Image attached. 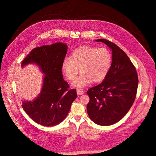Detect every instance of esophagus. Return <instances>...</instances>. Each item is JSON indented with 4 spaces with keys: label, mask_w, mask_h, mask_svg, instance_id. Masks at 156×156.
<instances>
[{
    "label": "esophagus",
    "mask_w": 156,
    "mask_h": 156,
    "mask_svg": "<svg viewBox=\"0 0 156 156\" xmlns=\"http://www.w3.org/2000/svg\"><path fill=\"white\" fill-rule=\"evenodd\" d=\"M76 92H77L78 95H81L84 94V91L81 89H77Z\"/></svg>",
    "instance_id": "obj_1"
}]
</instances>
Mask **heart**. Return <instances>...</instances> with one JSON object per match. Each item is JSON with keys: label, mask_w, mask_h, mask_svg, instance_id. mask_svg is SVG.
Segmentation results:
<instances>
[{"label": "heart", "mask_w": 156, "mask_h": 156, "mask_svg": "<svg viewBox=\"0 0 156 156\" xmlns=\"http://www.w3.org/2000/svg\"><path fill=\"white\" fill-rule=\"evenodd\" d=\"M112 56L106 48L84 45L74 50L70 58L64 59L62 70L66 78L73 81L80 71V75L73 85L82 88L91 82L98 83L103 81L111 66Z\"/></svg>", "instance_id": "heart-1"}]
</instances>
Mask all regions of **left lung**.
<instances>
[{
    "label": "left lung",
    "mask_w": 156,
    "mask_h": 156,
    "mask_svg": "<svg viewBox=\"0 0 156 156\" xmlns=\"http://www.w3.org/2000/svg\"><path fill=\"white\" fill-rule=\"evenodd\" d=\"M112 50V62L101 83L89 88L87 110L89 118L101 126L113 125L130 110L136 97L138 76L136 68L126 53L117 45L105 39H98Z\"/></svg>",
    "instance_id": "obj_1"
}]
</instances>
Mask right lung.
Segmentation results:
<instances>
[{
	"instance_id": "obj_1",
	"label": "right lung",
	"mask_w": 156,
	"mask_h": 156,
	"mask_svg": "<svg viewBox=\"0 0 156 156\" xmlns=\"http://www.w3.org/2000/svg\"><path fill=\"white\" fill-rule=\"evenodd\" d=\"M67 45L62 43L36 47L26 56L22 67L36 63L44 74L40 94L33 102H23L25 112L38 124L53 126L67 117L71 104L76 98V90L70 89L64 80L62 64L67 52Z\"/></svg>"
}]
</instances>
